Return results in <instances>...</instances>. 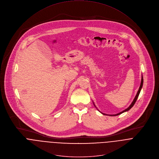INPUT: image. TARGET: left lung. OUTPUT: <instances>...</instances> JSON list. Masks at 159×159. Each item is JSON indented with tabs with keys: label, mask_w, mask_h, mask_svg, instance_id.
<instances>
[{
	"label": "left lung",
	"mask_w": 159,
	"mask_h": 159,
	"mask_svg": "<svg viewBox=\"0 0 159 159\" xmlns=\"http://www.w3.org/2000/svg\"><path fill=\"white\" fill-rule=\"evenodd\" d=\"M143 77H142V80H141V84H140V87H139V90H138V92H137V95H136V96H135V98H134V100H133V102H132V103H131V105H130V106L127 108V109H126L125 110H124V111H122V112H120L119 114H116V115H114V116H118V115H119V114H122L123 112H126V111H129L133 106L134 105V104H135V102H136V100H137V98H138V97H139V93H140V90H141V89H142V85H143Z\"/></svg>",
	"instance_id": "8db88e82"
}]
</instances>
